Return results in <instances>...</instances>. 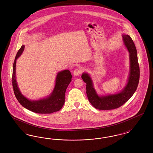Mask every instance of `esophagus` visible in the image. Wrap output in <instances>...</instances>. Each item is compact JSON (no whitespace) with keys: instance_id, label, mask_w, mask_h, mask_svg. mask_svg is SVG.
I'll list each match as a JSON object with an SVG mask.
<instances>
[{"instance_id":"esophagus-1","label":"esophagus","mask_w":153,"mask_h":153,"mask_svg":"<svg viewBox=\"0 0 153 153\" xmlns=\"http://www.w3.org/2000/svg\"><path fill=\"white\" fill-rule=\"evenodd\" d=\"M81 73V70L80 69H76L73 72V74L74 76H79L80 75Z\"/></svg>"}]
</instances>
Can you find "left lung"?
Wrapping results in <instances>:
<instances>
[{"label": "left lung", "mask_w": 153, "mask_h": 153, "mask_svg": "<svg viewBox=\"0 0 153 153\" xmlns=\"http://www.w3.org/2000/svg\"><path fill=\"white\" fill-rule=\"evenodd\" d=\"M122 37L124 44L129 52L130 72L127 84L122 91L114 94L99 95L90 75L87 73L82 74L81 78L87 84L88 99L96 109L109 110L120 107L131 98L138 87L140 71L136 47L130 36L123 34Z\"/></svg>", "instance_id": "1"}]
</instances>
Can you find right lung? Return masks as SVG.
I'll list each match as a JSON object with an SVG mask.
<instances>
[{
	"label": "right lung",
	"instance_id": "right-lung-1",
	"mask_svg": "<svg viewBox=\"0 0 153 153\" xmlns=\"http://www.w3.org/2000/svg\"><path fill=\"white\" fill-rule=\"evenodd\" d=\"M24 49L25 45H22L17 52L13 64L12 83L16 99L23 107L37 114H51L59 111L65 102L66 88L72 81L71 72L66 69L57 73L54 89L48 96L37 100H29L22 95L16 80V59L21 56Z\"/></svg>",
	"mask_w": 153,
	"mask_h": 153
}]
</instances>
